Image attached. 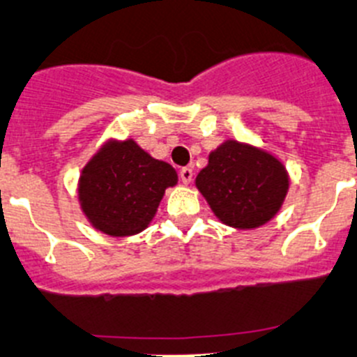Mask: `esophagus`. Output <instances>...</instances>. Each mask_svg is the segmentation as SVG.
Here are the masks:
<instances>
[{"instance_id":"obj_1","label":"esophagus","mask_w":357,"mask_h":357,"mask_svg":"<svg viewBox=\"0 0 357 357\" xmlns=\"http://www.w3.org/2000/svg\"><path fill=\"white\" fill-rule=\"evenodd\" d=\"M181 181L184 182V184H191V181H192V168L185 166V168L181 169Z\"/></svg>"}]
</instances>
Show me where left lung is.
<instances>
[{"instance_id":"left-lung-1","label":"left lung","mask_w":357,"mask_h":357,"mask_svg":"<svg viewBox=\"0 0 357 357\" xmlns=\"http://www.w3.org/2000/svg\"><path fill=\"white\" fill-rule=\"evenodd\" d=\"M215 218L237 230H255L280 212L290 188L285 165L269 150L225 139L208 153L195 181Z\"/></svg>"}]
</instances>
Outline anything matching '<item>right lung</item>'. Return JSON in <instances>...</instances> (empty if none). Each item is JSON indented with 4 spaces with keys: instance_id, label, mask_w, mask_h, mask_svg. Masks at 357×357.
<instances>
[{
    "instance_id": "right-lung-1",
    "label": "right lung",
    "mask_w": 357,
    "mask_h": 357,
    "mask_svg": "<svg viewBox=\"0 0 357 357\" xmlns=\"http://www.w3.org/2000/svg\"><path fill=\"white\" fill-rule=\"evenodd\" d=\"M176 184L172 165L153 159L132 138H111L81 169L77 200L97 231L130 237L149 228L165 191Z\"/></svg>"
}]
</instances>
